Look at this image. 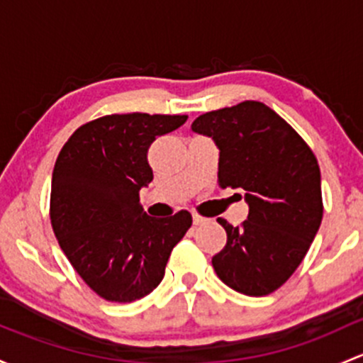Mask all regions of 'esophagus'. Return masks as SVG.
<instances>
[{
  "label": "esophagus",
  "instance_id": "obj_1",
  "mask_svg": "<svg viewBox=\"0 0 363 363\" xmlns=\"http://www.w3.org/2000/svg\"><path fill=\"white\" fill-rule=\"evenodd\" d=\"M205 223V217H201V216H198V213H193V224H203Z\"/></svg>",
  "mask_w": 363,
  "mask_h": 363
}]
</instances>
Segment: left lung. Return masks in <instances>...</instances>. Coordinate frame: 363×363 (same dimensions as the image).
Here are the masks:
<instances>
[{"instance_id":"8db88e82","label":"left lung","mask_w":363,"mask_h":363,"mask_svg":"<svg viewBox=\"0 0 363 363\" xmlns=\"http://www.w3.org/2000/svg\"><path fill=\"white\" fill-rule=\"evenodd\" d=\"M193 132L219 147V186L243 189L249 217L226 219V247L212 257L217 277L245 296H268L306 255L323 216L320 167L303 137L272 108L245 101L198 116Z\"/></svg>"}]
</instances>
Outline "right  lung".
Here are the masks:
<instances>
[{"label": "right lung", "mask_w": 363, "mask_h": 363, "mask_svg": "<svg viewBox=\"0 0 363 363\" xmlns=\"http://www.w3.org/2000/svg\"><path fill=\"white\" fill-rule=\"evenodd\" d=\"M186 114H109L82 125L57 156L50 219L60 249L86 285L111 303H132L158 287L191 213L144 212L152 181L147 150L177 130Z\"/></svg>", "instance_id": "obj_1"}]
</instances>
